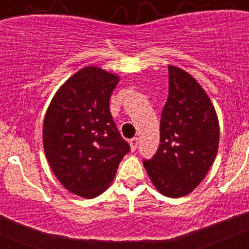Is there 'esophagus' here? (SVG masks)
Segmentation results:
<instances>
[{
    "label": "esophagus",
    "mask_w": 249,
    "mask_h": 249,
    "mask_svg": "<svg viewBox=\"0 0 249 249\" xmlns=\"http://www.w3.org/2000/svg\"><path fill=\"white\" fill-rule=\"evenodd\" d=\"M129 146H131L132 151H136L138 146V137H133L131 141H129Z\"/></svg>",
    "instance_id": "1"
}]
</instances>
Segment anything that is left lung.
Returning <instances> with one entry per match:
<instances>
[{"mask_svg": "<svg viewBox=\"0 0 249 249\" xmlns=\"http://www.w3.org/2000/svg\"><path fill=\"white\" fill-rule=\"evenodd\" d=\"M168 98L160 117V144L143 160L149 179L171 198L190 195L217 156L219 123L214 106L188 72L168 65Z\"/></svg>", "mask_w": 249, "mask_h": 249, "instance_id": "left-lung-1", "label": "left lung"}]
</instances>
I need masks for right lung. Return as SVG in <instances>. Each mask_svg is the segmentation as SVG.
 Listing matches in <instances>:
<instances>
[{
    "label": "right lung",
    "instance_id": "1",
    "mask_svg": "<svg viewBox=\"0 0 249 249\" xmlns=\"http://www.w3.org/2000/svg\"><path fill=\"white\" fill-rule=\"evenodd\" d=\"M120 77L87 66L63 83L46 111V158L59 183L73 195L94 198L113 181L129 152L109 112Z\"/></svg>",
    "mask_w": 249,
    "mask_h": 249
}]
</instances>
